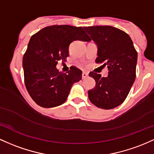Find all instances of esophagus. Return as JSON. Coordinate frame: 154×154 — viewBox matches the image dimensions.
Segmentation results:
<instances>
[{
    "label": "esophagus",
    "mask_w": 154,
    "mask_h": 154,
    "mask_svg": "<svg viewBox=\"0 0 154 154\" xmlns=\"http://www.w3.org/2000/svg\"><path fill=\"white\" fill-rule=\"evenodd\" d=\"M88 76H89V75H88L87 72H83V73H82V79H86Z\"/></svg>",
    "instance_id": "obj_1"
}]
</instances>
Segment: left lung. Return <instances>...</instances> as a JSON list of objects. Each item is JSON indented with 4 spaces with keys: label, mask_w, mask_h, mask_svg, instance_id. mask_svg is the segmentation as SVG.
I'll return each mask as SVG.
<instances>
[{
    "label": "left lung",
    "mask_w": 154,
    "mask_h": 154,
    "mask_svg": "<svg viewBox=\"0 0 154 154\" xmlns=\"http://www.w3.org/2000/svg\"><path fill=\"white\" fill-rule=\"evenodd\" d=\"M97 44L96 63L108 66V76L90 72L95 86L88 91L89 99L97 108L108 110L119 106L128 95L136 77L137 52L127 33L108 25L84 27Z\"/></svg>",
    "instance_id": "1"
}]
</instances>
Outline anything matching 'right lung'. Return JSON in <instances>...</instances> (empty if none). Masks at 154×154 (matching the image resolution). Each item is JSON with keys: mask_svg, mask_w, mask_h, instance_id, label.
<instances>
[{"mask_svg": "<svg viewBox=\"0 0 154 154\" xmlns=\"http://www.w3.org/2000/svg\"><path fill=\"white\" fill-rule=\"evenodd\" d=\"M75 40L89 41L82 27L63 25L44 27L32 35L23 56L26 89L36 104L53 108L66 101L70 88L82 78L75 66L63 73L56 68L58 61L68 57L70 44Z\"/></svg>", "mask_w": 154, "mask_h": 154, "instance_id": "right-lung-1", "label": "right lung"}]
</instances>
